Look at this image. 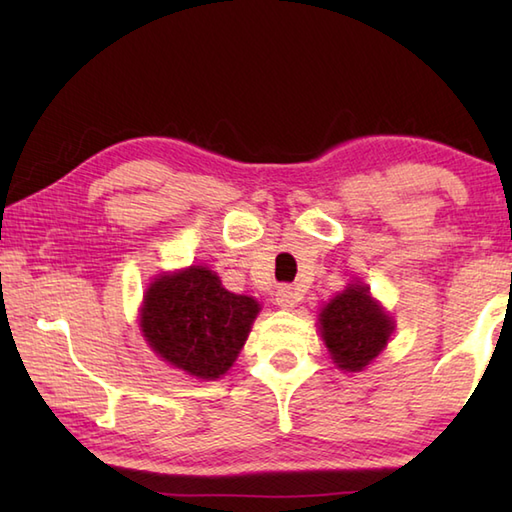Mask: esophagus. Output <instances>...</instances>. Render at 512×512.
Instances as JSON below:
<instances>
[{
    "label": "esophagus",
    "instance_id": "esophagus-1",
    "mask_svg": "<svg viewBox=\"0 0 512 512\" xmlns=\"http://www.w3.org/2000/svg\"><path fill=\"white\" fill-rule=\"evenodd\" d=\"M275 301H277L279 308L292 310V308L297 306V301H299V292H297L295 288H290V286H281V288L277 290Z\"/></svg>",
    "mask_w": 512,
    "mask_h": 512
}]
</instances>
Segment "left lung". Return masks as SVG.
Segmentation results:
<instances>
[{"instance_id":"left-lung-1","label":"left lung","mask_w":512,"mask_h":512,"mask_svg":"<svg viewBox=\"0 0 512 512\" xmlns=\"http://www.w3.org/2000/svg\"><path fill=\"white\" fill-rule=\"evenodd\" d=\"M391 330V319L369 297L367 286H350L321 310V336L345 372H361L372 363Z\"/></svg>"}]
</instances>
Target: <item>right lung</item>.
<instances>
[{
    "label": "right lung",
    "mask_w": 512,
    "mask_h": 512,
    "mask_svg": "<svg viewBox=\"0 0 512 512\" xmlns=\"http://www.w3.org/2000/svg\"><path fill=\"white\" fill-rule=\"evenodd\" d=\"M259 303L222 288L211 270L191 266L149 286L140 328L151 350L198 378H220L233 365Z\"/></svg>",
    "instance_id": "obj_1"
}]
</instances>
